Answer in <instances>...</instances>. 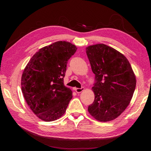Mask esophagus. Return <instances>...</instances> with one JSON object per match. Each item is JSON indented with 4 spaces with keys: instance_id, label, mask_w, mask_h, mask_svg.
<instances>
[{
    "instance_id": "obj_1",
    "label": "esophagus",
    "mask_w": 151,
    "mask_h": 151,
    "mask_svg": "<svg viewBox=\"0 0 151 151\" xmlns=\"http://www.w3.org/2000/svg\"><path fill=\"white\" fill-rule=\"evenodd\" d=\"M84 90H85V88H84V87H81V88H75V91L77 93H81L82 91H83Z\"/></svg>"
}]
</instances>
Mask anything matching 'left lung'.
<instances>
[{"mask_svg":"<svg viewBox=\"0 0 151 151\" xmlns=\"http://www.w3.org/2000/svg\"><path fill=\"white\" fill-rule=\"evenodd\" d=\"M86 52L95 75L94 100L88 111L101 122L118 117L129 105L136 77L129 60L119 51L104 44L89 46Z\"/></svg>","mask_w":151,"mask_h":151,"instance_id":"8db88e82","label":"left lung"}]
</instances>
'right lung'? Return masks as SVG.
Wrapping results in <instances>:
<instances>
[{
	"label": "right lung",
	"instance_id": "right-lung-1",
	"mask_svg": "<svg viewBox=\"0 0 151 151\" xmlns=\"http://www.w3.org/2000/svg\"><path fill=\"white\" fill-rule=\"evenodd\" d=\"M77 48L58 41L39 50L30 58L21 78L25 101L32 112L44 121L62 116L72 99V91L64 85L68 60Z\"/></svg>",
	"mask_w": 151,
	"mask_h": 151
}]
</instances>
